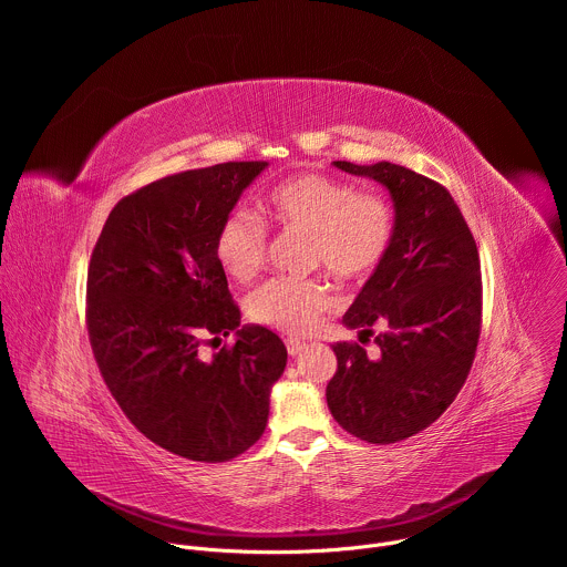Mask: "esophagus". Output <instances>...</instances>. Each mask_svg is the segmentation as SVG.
I'll use <instances>...</instances> for the list:
<instances>
[{"mask_svg": "<svg viewBox=\"0 0 567 567\" xmlns=\"http://www.w3.org/2000/svg\"><path fill=\"white\" fill-rule=\"evenodd\" d=\"M305 348H307L305 341H300V339H287V352H289V357H298Z\"/></svg>", "mask_w": 567, "mask_h": 567, "instance_id": "34e87169", "label": "esophagus"}]
</instances>
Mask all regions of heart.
Returning a JSON list of instances; mask_svg holds the SVG:
<instances>
[{
  "instance_id": "heart-1",
  "label": "heart",
  "mask_w": 567,
  "mask_h": 567,
  "mask_svg": "<svg viewBox=\"0 0 567 567\" xmlns=\"http://www.w3.org/2000/svg\"><path fill=\"white\" fill-rule=\"evenodd\" d=\"M262 213L276 228L307 235V269H326L346 282H361L383 265L396 228V213L385 195L318 173L278 182L262 197ZM215 256L233 280L249 282L267 260L265 224L249 213H230L217 228ZM337 305L326 280L274 278L249 296L247 311L260 326L305 337Z\"/></svg>"
}]
</instances>
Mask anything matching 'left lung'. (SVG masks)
Segmentation results:
<instances>
[{"instance_id": "1", "label": "left lung", "mask_w": 567, "mask_h": 567, "mask_svg": "<svg viewBox=\"0 0 567 567\" xmlns=\"http://www.w3.org/2000/svg\"><path fill=\"white\" fill-rule=\"evenodd\" d=\"M334 166L390 190L396 228L388 258L368 278L343 322L373 328L378 352L332 346L339 368L328 383L334 420L370 444H394L429 429L457 396L475 359L482 278L475 239L451 193L409 168L379 161Z\"/></svg>"}]
</instances>
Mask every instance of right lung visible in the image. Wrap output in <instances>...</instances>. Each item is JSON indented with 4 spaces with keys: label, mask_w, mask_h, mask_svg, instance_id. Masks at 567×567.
<instances>
[{
    "label": "right lung",
    "mask_w": 567,
    "mask_h": 567,
    "mask_svg": "<svg viewBox=\"0 0 567 567\" xmlns=\"http://www.w3.org/2000/svg\"><path fill=\"white\" fill-rule=\"evenodd\" d=\"M265 168L228 161L152 182L112 208L92 251L87 332L103 381L136 431L186 460L251 449L287 365L278 334L239 328L215 256L219 224ZM233 329L236 343L204 360L203 339Z\"/></svg>",
    "instance_id": "add662e5"
}]
</instances>
